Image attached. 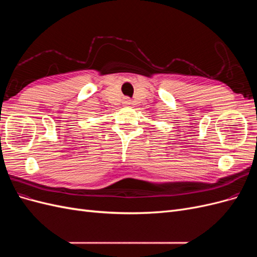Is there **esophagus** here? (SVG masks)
Listing matches in <instances>:
<instances>
[{
    "mask_svg": "<svg viewBox=\"0 0 257 257\" xmlns=\"http://www.w3.org/2000/svg\"><path fill=\"white\" fill-rule=\"evenodd\" d=\"M123 104H124V105H130V104H131V99H130L128 97H124Z\"/></svg>",
    "mask_w": 257,
    "mask_h": 257,
    "instance_id": "1",
    "label": "esophagus"
}]
</instances>
